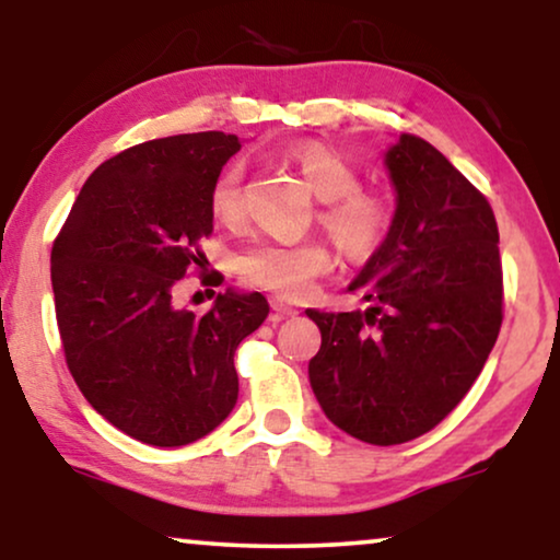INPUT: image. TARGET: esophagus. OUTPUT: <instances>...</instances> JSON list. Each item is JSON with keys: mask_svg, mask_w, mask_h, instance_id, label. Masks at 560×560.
Returning <instances> with one entry per match:
<instances>
[{"mask_svg": "<svg viewBox=\"0 0 560 560\" xmlns=\"http://www.w3.org/2000/svg\"><path fill=\"white\" fill-rule=\"evenodd\" d=\"M270 308L278 313V316H298V308H293V305H288L285 301H280V298H270Z\"/></svg>", "mask_w": 560, "mask_h": 560, "instance_id": "esophagus-1", "label": "esophagus"}]
</instances>
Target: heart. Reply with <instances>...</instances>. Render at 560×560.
<instances>
[{"label": "heart", "mask_w": 560, "mask_h": 560, "mask_svg": "<svg viewBox=\"0 0 560 560\" xmlns=\"http://www.w3.org/2000/svg\"><path fill=\"white\" fill-rule=\"evenodd\" d=\"M305 186L320 201L318 221L343 255L364 259L385 242L393 224V206L374 188L359 186V175L339 152L320 142H301L285 152ZM209 206L221 224L242 219V167L229 165L213 180ZM334 257L324 242L301 244L257 242L236 255V272L252 288L298 301L313 282L331 270Z\"/></svg>", "instance_id": "obj_1"}]
</instances>
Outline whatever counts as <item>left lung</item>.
<instances>
[{"instance_id": "8db88e82", "label": "left lung", "mask_w": 560, "mask_h": 560, "mask_svg": "<svg viewBox=\"0 0 560 560\" xmlns=\"http://www.w3.org/2000/svg\"><path fill=\"white\" fill-rule=\"evenodd\" d=\"M395 217L349 290L370 308L320 313L313 395L343 433L374 446L418 439L479 377L502 326L500 232L487 198L416 135L385 152Z\"/></svg>"}]
</instances>
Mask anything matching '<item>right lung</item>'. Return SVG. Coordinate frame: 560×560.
Returning <instances> with one entry per match:
<instances>
[{"instance_id": "1", "label": "right lung", "mask_w": 560, "mask_h": 560, "mask_svg": "<svg viewBox=\"0 0 560 560\" xmlns=\"http://www.w3.org/2000/svg\"><path fill=\"white\" fill-rule=\"evenodd\" d=\"M236 135L135 144L83 183L50 255L56 318L75 385L98 416L150 446H186L240 395L234 351L270 313L262 293H219L206 316L173 303L201 236L209 194Z\"/></svg>"}]
</instances>
